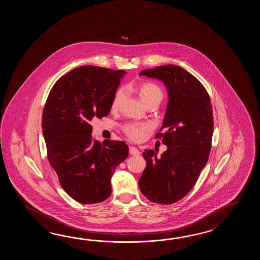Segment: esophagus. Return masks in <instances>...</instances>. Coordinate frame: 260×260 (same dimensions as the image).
<instances>
[{
  "instance_id": "obj_1",
  "label": "esophagus",
  "mask_w": 260,
  "mask_h": 260,
  "mask_svg": "<svg viewBox=\"0 0 260 260\" xmlns=\"http://www.w3.org/2000/svg\"><path fill=\"white\" fill-rule=\"evenodd\" d=\"M129 153L131 155L138 156V155L140 154V151H139L136 147H130V148H129Z\"/></svg>"
}]
</instances>
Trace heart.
<instances>
[{
    "label": "heart",
    "instance_id": "heart-1",
    "mask_svg": "<svg viewBox=\"0 0 260 260\" xmlns=\"http://www.w3.org/2000/svg\"><path fill=\"white\" fill-rule=\"evenodd\" d=\"M124 89H118L111 102V110L115 111L122 103L124 98ZM138 96L145 106L151 103L160 104L164 99V93L161 89L153 83H141L138 87ZM149 129L147 124H126L123 126V131L128 138L135 141H139L143 138L145 133Z\"/></svg>",
    "mask_w": 260,
    "mask_h": 260
}]
</instances>
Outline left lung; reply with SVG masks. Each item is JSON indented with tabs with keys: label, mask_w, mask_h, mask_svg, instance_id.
<instances>
[{
	"label": "left lung",
	"mask_w": 260,
	"mask_h": 260,
	"mask_svg": "<svg viewBox=\"0 0 260 260\" xmlns=\"http://www.w3.org/2000/svg\"><path fill=\"white\" fill-rule=\"evenodd\" d=\"M165 83L168 94L165 120L156 138L167 149L157 157L145 149L147 166L138 180L140 191L152 203L171 205L193 188L211 150L214 132L209 94L197 78L176 65L156 67L139 73Z\"/></svg>",
	"instance_id": "obj_1"
}]
</instances>
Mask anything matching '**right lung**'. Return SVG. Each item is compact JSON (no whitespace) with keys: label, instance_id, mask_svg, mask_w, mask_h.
I'll list each match as a JSON object with an SVG mask.
<instances>
[{"label":"right lung","instance_id":"right-lung-1","mask_svg":"<svg viewBox=\"0 0 260 260\" xmlns=\"http://www.w3.org/2000/svg\"><path fill=\"white\" fill-rule=\"evenodd\" d=\"M123 71L83 66L68 72L50 91L42 127L50 165L61 187L80 204L103 202L111 193V177L127 158L123 141L92 138L93 118L107 116Z\"/></svg>","mask_w":260,"mask_h":260}]
</instances>
